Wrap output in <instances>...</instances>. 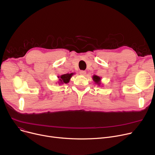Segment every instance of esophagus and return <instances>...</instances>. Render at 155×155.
I'll return each mask as SVG.
<instances>
[{
    "instance_id": "esophagus-1",
    "label": "esophagus",
    "mask_w": 155,
    "mask_h": 155,
    "mask_svg": "<svg viewBox=\"0 0 155 155\" xmlns=\"http://www.w3.org/2000/svg\"><path fill=\"white\" fill-rule=\"evenodd\" d=\"M80 74L81 75H85V74H86V71H84V70H81L80 71Z\"/></svg>"
}]
</instances>
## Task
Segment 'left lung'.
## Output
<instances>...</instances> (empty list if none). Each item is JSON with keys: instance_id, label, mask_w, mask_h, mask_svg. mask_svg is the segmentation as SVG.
I'll return each instance as SVG.
<instances>
[{"instance_id": "1", "label": "left lung", "mask_w": 155, "mask_h": 155, "mask_svg": "<svg viewBox=\"0 0 155 155\" xmlns=\"http://www.w3.org/2000/svg\"><path fill=\"white\" fill-rule=\"evenodd\" d=\"M92 79L94 80V82L97 84L99 86H101V78L99 76H97L95 75H94L92 77Z\"/></svg>"}]
</instances>
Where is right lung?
<instances>
[{
  "label": "right lung",
  "mask_w": 155,
  "mask_h": 155,
  "mask_svg": "<svg viewBox=\"0 0 155 155\" xmlns=\"http://www.w3.org/2000/svg\"><path fill=\"white\" fill-rule=\"evenodd\" d=\"M74 74L73 73H66V74L61 75L60 76H58V78H59V82H58L59 85L64 84H68L69 83L70 78L73 76V75Z\"/></svg>",
  "instance_id": "obj_1"
}]
</instances>
